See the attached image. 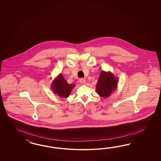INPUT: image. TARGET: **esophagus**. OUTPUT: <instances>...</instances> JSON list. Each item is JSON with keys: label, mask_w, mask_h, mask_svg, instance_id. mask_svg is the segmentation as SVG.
Segmentation results:
<instances>
[{"label": "esophagus", "mask_w": 161, "mask_h": 161, "mask_svg": "<svg viewBox=\"0 0 161 161\" xmlns=\"http://www.w3.org/2000/svg\"><path fill=\"white\" fill-rule=\"evenodd\" d=\"M80 82L81 83V84H83V85H85V84H86V80H84V78H81V79L80 80Z\"/></svg>", "instance_id": "1"}]
</instances>
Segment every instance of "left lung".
Instances as JSON below:
<instances>
[{"mask_svg": "<svg viewBox=\"0 0 161 161\" xmlns=\"http://www.w3.org/2000/svg\"><path fill=\"white\" fill-rule=\"evenodd\" d=\"M118 78L110 71L106 72L102 70L100 73L96 90L102 97H108L117 87Z\"/></svg>", "mask_w": 161, "mask_h": 161, "instance_id": "8db88e82", "label": "left lung"}]
</instances>
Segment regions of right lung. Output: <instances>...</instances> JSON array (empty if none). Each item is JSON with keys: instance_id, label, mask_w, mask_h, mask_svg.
<instances>
[{"instance_id": "obj_1", "label": "right lung", "mask_w": 161, "mask_h": 161, "mask_svg": "<svg viewBox=\"0 0 161 161\" xmlns=\"http://www.w3.org/2000/svg\"><path fill=\"white\" fill-rule=\"evenodd\" d=\"M51 86L55 94L61 98H66L69 96L72 90L75 86V84H68L64 78L63 75L59 74L53 81Z\"/></svg>"}]
</instances>
